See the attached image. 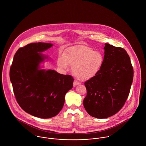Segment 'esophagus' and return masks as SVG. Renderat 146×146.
<instances>
[{"instance_id":"34e87169","label":"esophagus","mask_w":146,"mask_h":146,"mask_svg":"<svg viewBox=\"0 0 146 146\" xmlns=\"http://www.w3.org/2000/svg\"><path fill=\"white\" fill-rule=\"evenodd\" d=\"M80 83L79 82H78V81H76V80H75L74 82V86H76V85H79L80 84Z\"/></svg>"}]
</instances>
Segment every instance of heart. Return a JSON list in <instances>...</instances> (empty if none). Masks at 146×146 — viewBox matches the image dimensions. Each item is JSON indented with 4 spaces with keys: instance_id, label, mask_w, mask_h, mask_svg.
<instances>
[{
    "instance_id": "b5f03b06",
    "label": "heart",
    "mask_w": 146,
    "mask_h": 146,
    "mask_svg": "<svg viewBox=\"0 0 146 146\" xmlns=\"http://www.w3.org/2000/svg\"><path fill=\"white\" fill-rule=\"evenodd\" d=\"M104 56L102 53L95 51L86 45H78L70 48L58 58L60 68L67 70L70 64L74 75L81 80H88L96 76L103 66Z\"/></svg>"
}]
</instances>
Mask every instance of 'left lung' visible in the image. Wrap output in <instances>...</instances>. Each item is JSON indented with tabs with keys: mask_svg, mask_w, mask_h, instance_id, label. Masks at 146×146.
Masks as SVG:
<instances>
[{
	"mask_svg": "<svg viewBox=\"0 0 146 146\" xmlns=\"http://www.w3.org/2000/svg\"><path fill=\"white\" fill-rule=\"evenodd\" d=\"M104 62L94 78L85 82L87 94L84 107L92 116L104 119L119 112L128 97L133 68L124 49L106 43Z\"/></svg>",
	"mask_w": 146,
	"mask_h": 146,
	"instance_id": "1",
	"label": "left lung"
}]
</instances>
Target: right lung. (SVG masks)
<instances>
[{
  "instance_id": "right-lung-1",
  "label": "right lung",
  "mask_w": 146,
  "mask_h": 146,
  "mask_svg": "<svg viewBox=\"0 0 146 146\" xmlns=\"http://www.w3.org/2000/svg\"><path fill=\"white\" fill-rule=\"evenodd\" d=\"M52 46L34 42L19 48L9 72L14 94L21 108L42 119L54 117L61 111L66 93L73 87L71 75L39 69L40 63L48 58L40 52Z\"/></svg>"
}]
</instances>
